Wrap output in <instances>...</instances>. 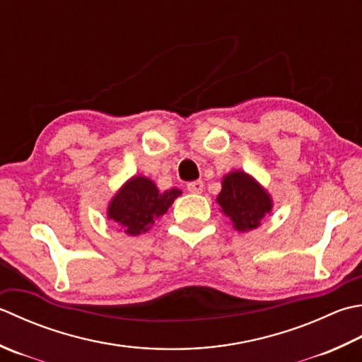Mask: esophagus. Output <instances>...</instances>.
Returning <instances> with one entry per match:
<instances>
[{"label": "esophagus", "mask_w": 362, "mask_h": 362, "mask_svg": "<svg viewBox=\"0 0 362 362\" xmlns=\"http://www.w3.org/2000/svg\"><path fill=\"white\" fill-rule=\"evenodd\" d=\"M187 189L189 193H202L204 189V183L201 180H194V182H189L187 183Z\"/></svg>", "instance_id": "obj_1"}]
</instances>
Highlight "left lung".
<instances>
[{"label":"left lung","mask_w":362,"mask_h":362,"mask_svg":"<svg viewBox=\"0 0 362 362\" xmlns=\"http://www.w3.org/2000/svg\"><path fill=\"white\" fill-rule=\"evenodd\" d=\"M218 204L237 230L256 229L260 219L272 210V199L254 179L245 173H230L224 177Z\"/></svg>","instance_id":"8db88e82"}]
</instances>
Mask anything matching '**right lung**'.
<instances>
[{
	"mask_svg": "<svg viewBox=\"0 0 362 362\" xmlns=\"http://www.w3.org/2000/svg\"><path fill=\"white\" fill-rule=\"evenodd\" d=\"M179 194L177 188L160 193L152 180L133 177L111 201L108 218L122 226L129 235H138L155 223V218L165 215Z\"/></svg>",
	"mask_w": 362,
	"mask_h": 362,
	"instance_id": "obj_1",
	"label": "right lung"
}]
</instances>
